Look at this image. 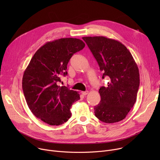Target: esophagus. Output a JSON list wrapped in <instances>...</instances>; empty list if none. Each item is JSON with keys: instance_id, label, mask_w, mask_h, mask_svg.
Segmentation results:
<instances>
[{"instance_id": "1", "label": "esophagus", "mask_w": 160, "mask_h": 160, "mask_svg": "<svg viewBox=\"0 0 160 160\" xmlns=\"http://www.w3.org/2000/svg\"><path fill=\"white\" fill-rule=\"evenodd\" d=\"M83 95H86L87 94H88V91H82L81 93Z\"/></svg>"}]
</instances>
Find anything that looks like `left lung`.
Returning <instances> with one entry per match:
<instances>
[{"instance_id": "1", "label": "left lung", "mask_w": 160, "mask_h": 160, "mask_svg": "<svg viewBox=\"0 0 160 160\" xmlns=\"http://www.w3.org/2000/svg\"><path fill=\"white\" fill-rule=\"evenodd\" d=\"M103 72L102 78L110 81L99 89L100 103L94 108L97 118L106 123L122 121L133 108L139 86L138 65L121 42L104 36L83 37Z\"/></svg>"}]
</instances>
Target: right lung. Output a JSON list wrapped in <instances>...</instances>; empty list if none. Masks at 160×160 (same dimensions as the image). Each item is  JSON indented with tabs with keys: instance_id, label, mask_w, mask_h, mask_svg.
I'll use <instances>...</instances> for the list:
<instances>
[{
	"instance_id": "right-lung-1",
	"label": "right lung",
	"mask_w": 160,
	"mask_h": 160,
	"mask_svg": "<svg viewBox=\"0 0 160 160\" xmlns=\"http://www.w3.org/2000/svg\"><path fill=\"white\" fill-rule=\"evenodd\" d=\"M85 47L77 38H62L41 47L25 69L22 86L32 113L49 125L63 124L71 117L70 109L80 99L77 91L58 86L72 55Z\"/></svg>"
}]
</instances>
